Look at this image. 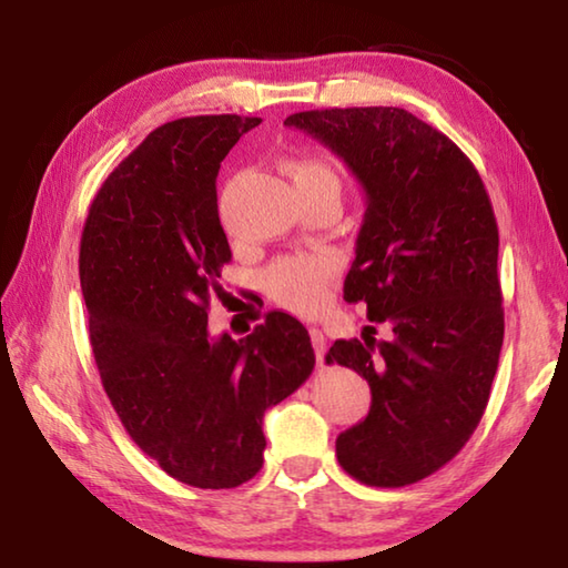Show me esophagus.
Here are the masks:
<instances>
[{
    "label": "esophagus",
    "instance_id": "esophagus-1",
    "mask_svg": "<svg viewBox=\"0 0 568 568\" xmlns=\"http://www.w3.org/2000/svg\"><path fill=\"white\" fill-rule=\"evenodd\" d=\"M311 341H313V348H315V358L318 363H323V355H325V335L321 328H311Z\"/></svg>",
    "mask_w": 568,
    "mask_h": 568
}]
</instances>
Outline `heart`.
<instances>
[{
    "label": "heart",
    "instance_id": "heart-1",
    "mask_svg": "<svg viewBox=\"0 0 568 568\" xmlns=\"http://www.w3.org/2000/svg\"><path fill=\"white\" fill-rule=\"evenodd\" d=\"M297 192H333L341 197V178L328 160L293 158L287 162ZM333 277V261L325 255H293L277 261L265 275V287L275 303L301 315L318 313L328 283Z\"/></svg>",
    "mask_w": 568,
    "mask_h": 568
}]
</instances>
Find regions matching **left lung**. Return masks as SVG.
Masks as SVG:
<instances>
[{
    "mask_svg": "<svg viewBox=\"0 0 568 568\" xmlns=\"http://www.w3.org/2000/svg\"><path fill=\"white\" fill-rule=\"evenodd\" d=\"M287 128L333 150L365 192L345 303L388 325L335 341L325 361L371 386V410L335 440L345 474L398 488L436 474L484 416L504 345L498 225L478 170L400 108L295 112Z\"/></svg>",
    "mask_w": 568,
    "mask_h": 568,
    "instance_id": "1",
    "label": "left lung"
}]
</instances>
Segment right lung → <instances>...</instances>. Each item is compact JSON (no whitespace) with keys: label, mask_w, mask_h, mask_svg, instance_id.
<instances>
[{"label":"right lung","mask_w":568,"mask_h":568,"mask_svg":"<svg viewBox=\"0 0 568 568\" xmlns=\"http://www.w3.org/2000/svg\"><path fill=\"white\" fill-rule=\"evenodd\" d=\"M257 118L200 114L150 132L90 205L80 283L104 393L168 476L235 488L263 466V416L313 373L311 335L273 311L245 338L207 331L230 245L220 162Z\"/></svg>","instance_id":"right-lung-1"}]
</instances>
